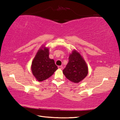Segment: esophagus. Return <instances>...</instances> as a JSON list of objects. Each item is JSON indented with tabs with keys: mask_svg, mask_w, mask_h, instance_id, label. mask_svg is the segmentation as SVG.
Segmentation results:
<instances>
[{
	"mask_svg": "<svg viewBox=\"0 0 120 120\" xmlns=\"http://www.w3.org/2000/svg\"><path fill=\"white\" fill-rule=\"evenodd\" d=\"M58 68L60 69H61L63 68V67L62 66H58Z\"/></svg>",
	"mask_w": 120,
	"mask_h": 120,
	"instance_id": "obj_1",
	"label": "esophagus"
}]
</instances>
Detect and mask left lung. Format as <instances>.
Returning a JSON list of instances; mask_svg holds the SVG:
<instances>
[{"instance_id":"1","label":"left lung","mask_w":120,"mask_h":120,"mask_svg":"<svg viewBox=\"0 0 120 120\" xmlns=\"http://www.w3.org/2000/svg\"><path fill=\"white\" fill-rule=\"evenodd\" d=\"M88 73V66L82 56L74 49L69 56V61L63 74L69 80L78 83L82 81Z\"/></svg>"}]
</instances>
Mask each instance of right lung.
<instances>
[{
	"mask_svg": "<svg viewBox=\"0 0 120 120\" xmlns=\"http://www.w3.org/2000/svg\"><path fill=\"white\" fill-rule=\"evenodd\" d=\"M45 46L38 49L32 62V74L38 82L47 79L58 69L54 60L49 58V49Z\"/></svg>",
	"mask_w": 120,
	"mask_h": 120,
	"instance_id": "obj_1",
	"label": "right lung"
}]
</instances>
